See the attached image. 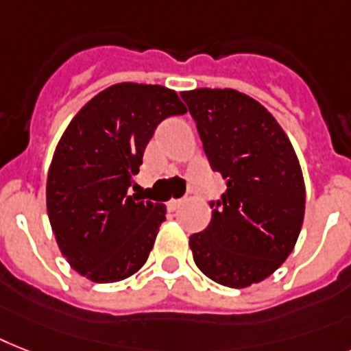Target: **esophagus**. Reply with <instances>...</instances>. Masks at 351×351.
Instances as JSON below:
<instances>
[{
	"label": "esophagus",
	"instance_id": "1",
	"mask_svg": "<svg viewBox=\"0 0 351 351\" xmlns=\"http://www.w3.org/2000/svg\"><path fill=\"white\" fill-rule=\"evenodd\" d=\"M182 204H184V200H175V198H173V200L167 202V209H169V210H176V209H178V207H180Z\"/></svg>",
	"mask_w": 351,
	"mask_h": 351
}]
</instances>
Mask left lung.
<instances>
[{
    "mask_svg": "<svg viewBox=\"0 0 351 351\" xmlns=\"http://www.w3.org/2000/svg\"><path fill=\"white\" fill-rule=\"evenodd\" d=\"M213 171L227 180L210 202L209 227L189 238L196 267L216 283L245 289L269 278L294 250L304 218L295 151L272 113L225 88L182 92Z\"/></svg>",
    "mask_w": 351,
    "mask_h": 351,
    "instance_id": "8db88e82",
    "label": "left lung"
}]
</instances>
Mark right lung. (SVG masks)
Listing matches in <instances>:
<instances>
[{"label":"right lung","mask_w":351,"mask_h":351,"mask_svg":"<svg viewBox=\"0 0 351 351\" xmlns=\"http://www.w3.org/2000/svg\"><path fill=\"white\" fill-rule=\"evenodd\" d=\"M185 111L169 88L121 82L68 124L48 169L47 210L62 256L81 276L115 283L147 261L166 205L130 187L156 126Z\"/></svg>","instance_id":"obj_1"}]
</instances>
